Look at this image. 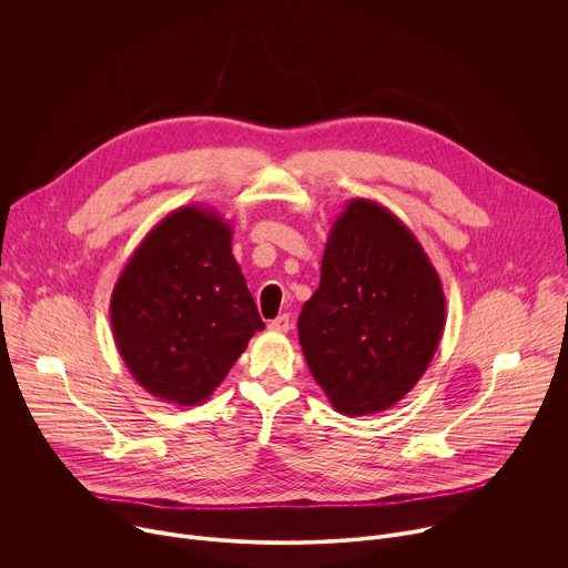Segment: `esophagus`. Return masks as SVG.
I'll use <instances>...</instances> for the list:
<instances>
[{
	"mask_svg": "<svg viewBox=\"0 0 568 568\" xmlns=\"http://www.w3.org/2000/svg\"><path fill=\"white\" fill-rule=\"evenodd\" d=\"M270 328H272V331H276V333H287V331L292 328V318H290V314H281V316H276L274 321H270Z\"/></svg>",
	"mask_w": 568,
	"mask_h": 568,
	"instance_id": "esophagus-1",
	"label": "esophagus"
}]
</instances>
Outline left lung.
Instances as JSON below:
<instances>
[{"label":"left lung","instance_id":"8db88e82","mask_svg":"<svg viewBox=\"0 0 568 568\" xmlns=\"http://www.w3.org/2000/svg\"><path fill=\"white\" fill-rule=\"evenodd\" d=\"M443 331V285L418 237L382 204L351 200L298 316L316 384L339 414L384 412L425 375Z\"/></svg>","mask_w":568,"mask_h":568}]
</instances>
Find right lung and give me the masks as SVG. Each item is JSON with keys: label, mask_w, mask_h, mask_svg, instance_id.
<instances>
[{"label": "right lung", "mask_w": 568, "mask_h": 568, "mask_svg": "<svg viewBox=\"0 0 568 568\" xmlns=\"http://www.w3.org/2000/svg\"><path fill=\"white\" fill-rule=\"evenodd\" d=\"M231 237L217 211L175 209L141 240L112 292V335L128 371L178 407L209 399L265 328Z\"/></svg>", "instance_id": "obj_1"}]
</instances>
